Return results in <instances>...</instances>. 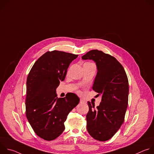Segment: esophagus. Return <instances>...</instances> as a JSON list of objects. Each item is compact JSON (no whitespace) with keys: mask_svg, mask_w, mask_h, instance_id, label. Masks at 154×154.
I'll list each match as a JSON object with an SVG mask.
<instances>
[{"mask_svg":"<svg viewBox=\"0 0 154 154\" xmlns=\"http://www.w3.org/2000/svg\"><path fill=\"white\" fill-rule=\"evenodd\" d=\"M80 103H85V101L84 100L80 99Z\"/></svg>","mask_w":154,"mask_h":154,"instance_id":"1","label":"esophagus"}]
</instances>
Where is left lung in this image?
<instances>
[{
	"instance_id": "1",
	"label": "left lung",
	"mask_w": 154,
	"mask_h": 154,
	"mask_svg": "<svg viewBox=\"0 0 154 154\" xmlns=\"http://www.w3.org/2000/svg\"><path fill=\"white\" fill-rule=\"evenodd\" d=\"M96 63L97 72L93 90L102 96L95 108L88 102L87 130L94 139L105 141L117 132L124 121L128 105V82L125 70L113 57L98 50H91L82 57Z\"/></svg>"
}]
</instances>
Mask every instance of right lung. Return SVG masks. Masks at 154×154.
Masks as SVG:
<instances>
[{
    "mask_svg": "<svg viewBox=\"0 0 154 154\" xmlns=\"http://www.w3.org/2000/svg\"><path fill=\"white\" fill-rule=\"evenodd\" d=\"M78 55L61 51L47 52L32 66L27 79L26 116L35 134L51 141L64 131V122L79 97L69 93L58 98L56 89L63 81L70 63Z\"/></svg>",
    "mask_w": 154,
    "mask_h": 154,
    "instance_id": "add662e5",
    "label": "right lung"
}]
</instances>
